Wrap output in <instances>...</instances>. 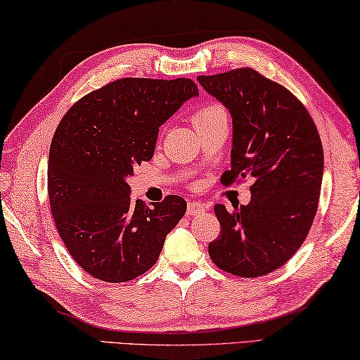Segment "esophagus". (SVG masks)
Listing matches in <instances>:
<instances>
[{"label": "esophagus", "mask_w": 360, "mask_h": 360, "mask_svg": "<svg viewBox=\"0 0 360 360\" xmlns=\"http://www.w3.org/2000/svg\"><path fill=\"white\" fill-rule=\"evenodd\" d=\"M188 215H199L205 212V205L202 202H198V201H191L188 202Z\"/></svg>", "instance_id": "34e87169"}]
</instances>
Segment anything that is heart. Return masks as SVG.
<instances>
[{"label":"heart","mask_w":360,"mask_h":360,"mask_svg":"<svg viewBox=\"0 0 360 360\" xmlns=\"http://www.w3.org/2000/svg\"><path fill=\"white\" fill-rule=\"evenodd\" d=\"M220 120H226V111L223 108V105L217 102L202 105V107H199L191 116V122L198 132L204 131L205 127L212 126L214 122Z\"/></svg>","instance_id":"b5f03b06"}]
</instances>
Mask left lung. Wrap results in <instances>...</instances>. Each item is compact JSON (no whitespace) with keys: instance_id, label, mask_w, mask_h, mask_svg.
Instances as JSON below:
<instances>
[{"instance_id":"left-lung-1","label":"left lung","mask_w":360,"mask_h":360,"mask_svg":"<svg viewBox=\"0 0 360 360\" xmlns=\"http://www.w3.org/2000/svg\"><path fill=\"white\" fill-rule=\"evenodd\" d=\"M198 81L233 116L231 169L221 184L253 180L249 204L233 212L215 205L221 229L209 255L229 274L260 278L290 260L313 225L323 172L319 132L290 91L253 68Z\"/></svg>"}]
</instances>
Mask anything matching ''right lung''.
Wrapping results in <instances>:
<instances>
[{"instance_id": "obj_1", "label": "right lung", "mask_w": 360, "mask_h": 360, "mask_svg": "<svg viewBox=\"0 0 360 360\" xmlns=\"http://www.w3.org/2000/svg\"><path fill=\"white\" fill-rule=\"evenodd\" d=\"M198 86L188 78H121L79 98L62 117L47 162L57 231L92 278L117 284L158 262L166 236L186 212L180 196L132 202L127 176L150 161L159 126Z\"/></svg>"}]
</instances>
